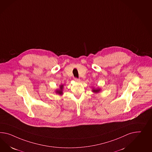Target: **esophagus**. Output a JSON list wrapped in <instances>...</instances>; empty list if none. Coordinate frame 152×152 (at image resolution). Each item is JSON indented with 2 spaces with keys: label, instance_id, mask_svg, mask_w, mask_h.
I'll return each mask as SVG.
<instances>
[{
  "label": "esophagus",
  "instance_id": "obj_1",
  "mask_svg": "<svg viewBox=\"0 0 152 152\" xmlns=\"http://www.w3.org/2000/svg\"><path fill=\"white\" fill-rule=\"evenodd\" d=\"M74 80H75V82H80V79H79V78H74Z\"/></svg>",
  "mask_w": 152,
  "mask_h": 152
}]
</instances>
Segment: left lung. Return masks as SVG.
Segmentation results:
<instances>
[{
	"label": "left lung",
	"mask_w": 152,
	"mask_h": 152,
	"mask_svg": "<svg viewBox=\"0 0 152 152\" xmlns=\"http://www.w3.org/2000/svg\"><path fill=\"white\" fill-rule=\"evenodd\" d=\"M100 89H93V92H95V93H98L99 91H100Z\"/></svg>",
	"instance_id": "8db88e82"
}]
</instances>
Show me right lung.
I'll list each match as a JSON object with an SVG mask.
<instances>
[{"label":"right lung","mask_w":152,"mask_h":152,"mask_svg":"<svg viewBox=\"0 0 152 152\" xmlns=\"http://www.w3.org/2000/svg\"><path fill=\"white\" fill-rule=\"evenodd\" d=\"M63 86H60V89L57 90L56 91V93L58 94H60V95L62 94Z\"/></svg>","instance_id":"obj_1"}]
</instances>
